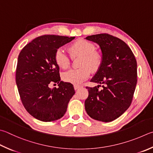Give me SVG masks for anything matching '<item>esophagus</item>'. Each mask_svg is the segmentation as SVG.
Instances as JSON below:
<instances>
[{"label":"esophagus","instance_id":"34e87169","mask_svg":"<svg viewBox=\"0 0 153 153\" xmlns=\"http://www.w3.org/2000/svg\"><path fill=\"white\" fill-rule=\"evenodd\" d=\"M80 88H81V86H79V85H74V89L76 91L78 90V89H79Z\"/></svg>","mask_w":153,"mask_h":153}]
</instances>
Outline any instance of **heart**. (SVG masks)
Instances as JSON below:
<instances>
[{"mask_svg": "<svg viewBox=\"0 0 153 153\" xmlns=\"http://www.w3.org/2000/svg\"><path fill=\"white\" fill-rule=\"evenodd\" d=\"M95 47L90 41L78 39L69 48V51L73 55L82 56L81 65L83 67L78 69H71L64 72L62 78L65 82L74 85H79L87 79L91 74V69L96 71L101 63V56L98 53L94 51ZM55 61L59 68L66 69L69 65V58L65 50L59 48L55 53ZM85 66H84L83 65Z\"/></svg>", "mask_w": 153, "mask_h": 153, "instance_id": "b5f03b06", "label": "heart"}]
</instances>
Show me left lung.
Instances as JSON below:
<instances>
[{"instance_id": "8db88e82", "label": "left lung", "mask_w": 153, "mask_h": 153, "mask_svg": "<svg viewBox=\"0 0 153 153\" xmlns=\"http://www.w3.org/2000/svg\"><path fill=\"white\" fill-rule=\"evenodd\" d=\"M85 39L98 44L102 53L100 65L90 80L98 85L86 87L85 109L91 118L109 123L131 104L137 82V61L127 44L117 37L104 33ZM100 84L103 88L98 91Z\"/></svg>"}]
</instances>
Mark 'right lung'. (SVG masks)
I'll list each match as a JSON object with an SVG mask.
<instances>
[{"instance_id":"1","label":"right lung","mask_w":153,"mask_h":153,"mask_svg":"<svg viewBox=\"0 0 153 153\" xmlns=\"http://www.w3.org/2000/svg\"><path fill=\"white\" fill-rule=\"evenodd\" d=\"M75 37L48 35L35 38L25 46L19 55L16 84L25 108L39 120L51 122L60 119L67 111L74 95V85L61 81L59 68L55 61L57 49ZM59 88H50V82Z\"/></svg>"}]
</instances>
